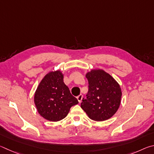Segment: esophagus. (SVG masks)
<instances>
[{
  "instance_id": "34e87169",
  "label": "esophagus",
  "mask_w": 154,
  "mask_h": 154,
  "mask_svg": "<svg viewBox=\"0 0 154 154\" xmlns=\"http://www.w3.org/2000/svg\"><path fill=\"white\" fill-rule=\"evenodd\" d=\"M82 95H79L77 97V99H78V101H79V103H80V102H81V101H82Z\"/></svg>"
}]
</instances>
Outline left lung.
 Segmentation results:
<instances>
[{"label":"left lung","mask_w":154,"mask_h":154,"mask_svg":"<svg viewBox=\"0 0 154 154\" xmlns=\"http://www.w3.org/2000/svg\"><path fill=\"white\" fill-rule=\"evenodd\" d=\"M85 75L89 88L80 107L91 120L101 122L109 119L116 113L121 103L120 85L101 69H91Z\"/></svg>","instance_id":"left-lung-1"}]
</instances>
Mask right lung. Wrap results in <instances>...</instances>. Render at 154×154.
Wrapping results in <instances>:
<instances>
[{"label": "right lung", "instance_id": "add662e5", "mask_svg": "<svg viewBox=\"0 0 154 154\" xmlns=\"http://www.w3.org/2000/svg\"><path fill=\"white\" fill-rule=\"evenodd\" d=\"M34 101L38 114L51 122L63 119L71 107L79 103L65 85L63 74L59 69L43 77L35 91Z\"/></svg>", "mask_w": 154, "mask_h": 154}]
</instances>
